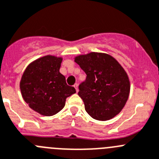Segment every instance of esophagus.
<instances>
[{
  "instance_id": "esophagus-1",
  "label": "esophagus",
  "mask_w": 159,
  "mask_h": 159,
  "mask_svg": "<svg viewBox=\"0 0 159 159\" xmlns=\"http://www.w3.org/2000/svg\"><path fill=\"white\" fill-rule=\"evenodd\" d=\"M74 87L75 88V89H76V92H78V84H77V83H76V84H74Z\"/></svg>"
}]
</instances>
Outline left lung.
<instances>
[{"label":"left lung","mask_w":159,"mask_h":159,"mask_svg":"<svg viewBox=\"0 0 159 159\" xmlns=\"http://www.w3.org/2000/svg\"><path fill=\"white\" fill-rule=\"evenodd\" d=\"M74 62L86 74L78 95L87 113L102 121L120 113L130 93L129 78L120 64L111 55L97 52L77 56Z\"/></svg>","instance_id":"1"}]
</instances>
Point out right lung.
Returning a JSON list of instances; mask_svg holds the SVG:
<instances>
[{
  "label": "right lung",
  "mask_w": 159,
  "mask_h": 159,
  "mask_svg": "<svg viewBox=\"0 0 159 159\" xmlns=\"http://www.w3.org/2000/svg\"><path fill=\"white\" fill-rule=\"evenodd\" d=\"M62 58L47 55L28 65L21 78L20 88L24 101L31 109L51 116L64 108L66 99L76 93L59 72Z\"/></svg>",
  "instance_id": "right-lung-1"
}]
</instances>
